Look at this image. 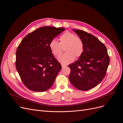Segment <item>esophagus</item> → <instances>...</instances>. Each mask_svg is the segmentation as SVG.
<instances>
[{
	"mask_svg": "<svg viewBox=\"0 0 123 123\" xmlns=\"http://www.w3.org/2000/svg\"><path fill=\"white\" fill-rule=\"evenodd\" d=\"M66 67V65H64V64H62V68H65Z\"/></svg>",
	"mask_w": 123,
	"mask_h": 123,
	"instance_id": "1",
	"label": "esophagus"
}]
</instances>
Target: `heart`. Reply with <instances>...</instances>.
<instances>
[{
    "label": "heart",
    "mask_w": 123,
    "mask_h": 123,
    "mask_svg": "<svg viewBox=\"0 0 123 123\" xmlns=\"http://www.w3.org/2000/svg\"><path fill=\"white\" fill-rule=\"evenodd\" d=\"M49 48L55 56L60 55L65 48L66 52L64 54L59 56L58 61L62 64H68L72 62L75 57H80L84 51V43L79 37L73 33L67 31L59 37V43L53 39L49 43Z\"/></svg>",
    "instance_id": "1"
}]
</instances>
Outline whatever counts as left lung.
Segmentation results:
<instances>
[{"label":"left lung","instance_id":"left-lung-1","mask_svg":"<svg viewBox=\"0 0 123 123\" xmlns=\"http://www.w3.org/2000/svg\"><path fill=\"white\" fill-rule=\"evenodd\" d=\"M84 43L79 59L69 65V76L74 87L87 91L96 87L105 77L109 64L107 48L95 36L83 30L73 29Z\"/></svg>","mask_w":123,"mask_h":123}]
</instances>
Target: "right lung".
Masks as SVG:
<instances>
[{
  "label": "right lung",
  "mask_w": 123,
  "mask_h": 123,
  "mask_svg": "<svg viewBox=\"0 0 123 123\" xmlns=\"http://www.w3.org/2000/svg\"><path fill=\"white\" fill-rule=\"evenodd\" d=\"M64 28L43 27L22 40L16 53L17 71L24 84L30 90L43 92L53 85L62 69L49 48L51 40Z\"/></svg>",
  "instance_id": "obj_1"
}]
</instances>
